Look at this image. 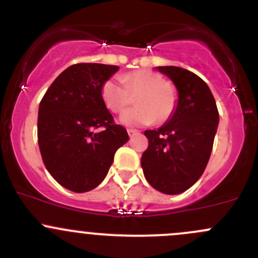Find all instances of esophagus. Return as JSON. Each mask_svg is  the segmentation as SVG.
<instances>
[{
    "instance_id": "34e87169",
    "label": "esophagus",
    "mask_w": 258,
    "mask_h": 258,
    "mask_svg": "<svg viewBox=\"0 0 258 258\" xmlns=\"http://www.w3.org/2000/svg\"><path fill=\"white\" fill-rule=\"evenodd\" d=\"M127 134H128L130 137H134L135 135L138 134V131H136V130H132V128H128L127 130Z\"/></svg>"
}]
</instances>
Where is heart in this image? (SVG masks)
Masks as SVG:
<instances>
[{
	"instance_id": "heart-1",
	"label": "heart",
	"mask_w": 258,
	"mask_h": 258,
	"mask_svg": "<svg viewBox=\"0 0 258 258\" xmlns=\"http://www.w3.org/2000/svg\"><path fill=\"white\" fill-rule=\"evenodd\" d=\"M135 97V107L120 116V123L127 127H141L153 121L164 123L171 117L177 105L176 87L164 81L159 73L138 70L121 78H109L101 87V98L110 111L120 114Z\"/></svg>"
}]
</instances>
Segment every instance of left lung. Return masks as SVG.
Masks as SVG:
<instances>
[{
	"label": "left lung",
	"mask_w": 258,
	"mask_h": 258,
	"mask_svg": "<svg viewBox=\"0 0 258 258\" xmlns=\"http://www.w3.org/2000/svg\"><path fill=\"white\" fill-rule=\"evenodd\" d=\"M179 93L175 112L163 126L144 132L148 148L141 165L149 185L165 195L191 187L205 171L219 123L216 100L203 79L176 66L157 67Z\"/></svg>",
	"instance_id": "8db88e82"
}]
</instances>
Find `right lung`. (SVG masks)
Here are the masks:
<instances>
[{"instance_id": "1", "label": "right lung", "mask_w": 258, "mask_h": 258, "mask_svg": "<svg viewBox=\"0 0 258 258\" xmlns=\"http://www.w3.org/2000/svg\"><path fill=\"white\" fill-rule=\"evenodd\" d=\"M117 71L111 64H72L40 101L38 142L42 161L51 176L70 191L81 194L100 185L116 151L128 141L127 131L114 123L101 98L104 82Z\"/></svg>"}]
</instances>
